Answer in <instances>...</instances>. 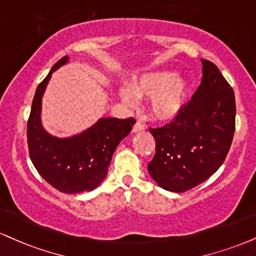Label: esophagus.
I'll return each mask as SVG.
<instances>
[{
	"mask_svg": "<svg viewBox=\"0 0 256 256\" xmlns=\"http://www.w3.org/2000/svg\"><path fill=\"white\" fill-rule=\"evenodd\" d=\"M144 130H146V128H144V126L142 125L140 122H137L136 124L134 125V128H132V131H134V132H142Z\"/></svg>",
	"mask_w": 256,
	"mask_h": 256,
	"instance_id": "obj_1",
	"label": "esophagus"
}]
</instances>
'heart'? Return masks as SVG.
Returning a JSON list of instances; mask_svg holds the SVG:
<instances>
[{
    "mask_svg": "<svg viewBox=\"0 0 256 256\" xmlns=\"http://www.w3.org/2000/svg\"><path fill=\"white\" fill-rule=\"evenodd\" d=\"M190 81L173 70L161 69L134 76L128 89L120 90L125 104H134V98H149L148 110L158 122H173L182 113L190 94Z\"/></svg>",
    "mask_w": 256,
    "mask_h": 256,
    "instance_id": "obj_1",
    "label": "heart"
}]
</instances>
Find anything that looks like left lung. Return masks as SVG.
<instances>
[{"instance_id":"left-lung-1","label":"left lung","mask_w":256,"mask_h":256,"mask_svg":"<svg viewBox=\"0 0 256 256\" xmlns=\"http://www.w3.org/2000/svg\"><path fill=\"white\" fill-rule=\"evenodd\" d=\"M202 63V83L182 113L170 124L150 128L156 152L148 172L169 192H186L216 173L235 132L234 90L214 63Z\"/></svg>"}]
</instances>
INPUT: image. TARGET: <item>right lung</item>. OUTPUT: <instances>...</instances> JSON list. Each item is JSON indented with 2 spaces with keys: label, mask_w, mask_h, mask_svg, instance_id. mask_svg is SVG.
Segmentation results:
<instances>
[{
  "label": "right lung",
  "mask_w": 256,
  "mask_h": 256,
  "mask_svg": "<svg viewBox=\"0 0 256 256\" xmlns=\"http://www.w3.org/2000/svg\"><path fill=\"white\" fill-rule=\"evenodd\" d=\"M69 62L66 56L52 66L36 88L27 122L30 158L46 182L60 192H90L106 178L116 146L130 134L134 118H100L93 126L75 136L60 138L42 128V102L52 72Z\"/></svg>",
  "instance_id": "add662e5"
}]
</instances>
